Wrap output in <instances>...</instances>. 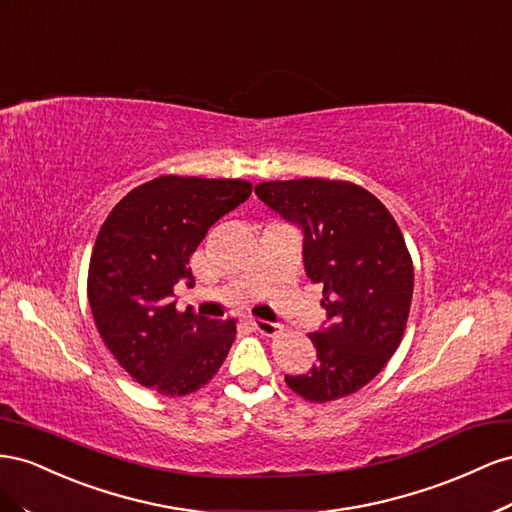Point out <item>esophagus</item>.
<instances>
[{"mask_svg": "<svg viewBox=\"0 0 512 512\" xmlns=\"http://www.w3.org/2000/svg\"><path fill=\"white\" fill-rule=\"evenodd\" d=\"M251 326L264 334V337H274V334L281 332V326L279 324H272V321H264V319H253Z\"/></svg>", "mask_w": 512, "mask_h": 512, "instance_id": "1", "label": "esophagus"}]
</instances>
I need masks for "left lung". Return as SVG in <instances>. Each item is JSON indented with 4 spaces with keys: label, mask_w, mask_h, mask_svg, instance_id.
Listing matches in <instances>:
<instances>
[{
    "label": "left lung",
    "mask_w": 512,
    "mask_h": 512,
    "mask_svg": "<svg viewBox=\"0 0 512 512\" xmlns=\"http://www.w3.org/2000/svg\"><path fill=\"white\" fill-rule=\"evenodd\" d=\"M255 193L302 229L306 276L324 285L328 324L311 334L317 362L285 382L311 403L354 394L386 367L407 326L414 266L403 233L384 203L352 182H261Z\"/></svg>",
    "instance_id": "left-lung-1"
}]
</instances>
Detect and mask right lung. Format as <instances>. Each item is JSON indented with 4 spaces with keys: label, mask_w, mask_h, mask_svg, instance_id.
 Instances as JSON below:
<instances>
[{
    "label": "right lung",
    "mask_w": 512,
    "mask_h": 512,
    "mask_svg": "<svg viewBox=\"0 0 512 512\" xmlns=\"http://www.w3.org/2000/svg\"><path fill=\"white\" fill-rule=\"evenodd\" d=\"M251 191L244 180L160 175L133 188L102 223L87 300L100 339L141 386L184 397L221 369L236 321L180 313L173 287L193 285L188 259L218 218Z\"/></svg>",
    "instance_id": "obj_1"
}]
</instances>
